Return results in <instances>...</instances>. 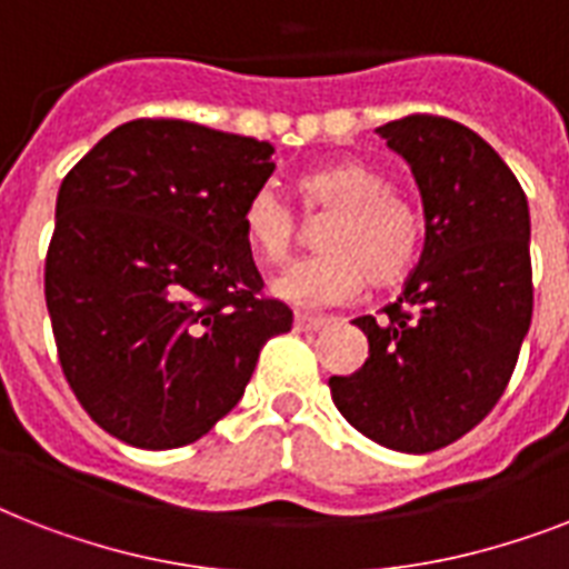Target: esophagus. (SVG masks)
<instances>
[{
	"label": "esophagus",
	"instance_id": "obj_1",
	"mask_svg": "<svg viewBox=\"0 0 569 569\" xmlns=\"http://www.w3.org/2000/svg\"><path fill=\"white\" fill-rule=\"evenodd\" d=\"M328 325V319H321V316H307V312H295V330H301V333H307V330H321Z\"/></svg>",
	"mask_w": 569,
	"mask_h": 569
}]
</instances>
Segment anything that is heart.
<instances>
[{
	"mask_svg": "<svg viewBox=\"0 0 569 569\" xmlns=\"http://www.w3.org/2000/svg\"><path fill=\"white\" fill-rule=\"evenodd\" d=\"M303 212L328 214L319 230L321 253L295 262L274 280V295L301 310L351 301L369 277L392 283L413 266L425 221L410 197L389 189V177L363 159L319 164L298 180ZM244 236L266 262L289 259L298 236L292 206L274 189L250 194Z\"/></svg>",
	"mask_w": 569,
	"mask_h": 569,
	"instance_id": "obj_1",
	"label": "heart"
}]
</instances>
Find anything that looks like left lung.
Returning a JSON list of instances; mask_svg holds the SVG:
<instances>
[{
  "label": "left lung",
  "mask_w": 569,
  "mask_h": 569,
  "mask_svg": "<svg viewBox=\"0 0 569 569\" xmlns=\"http://www.w3.org/2000/svg\"><path fill=\"white\" fill-rule=\"evenodd\" d=\"M416 177L425 248L396 303L355 325L369 360L328 380L333 405L387 449L460 440L502 398L531 325L529 200L463 123L410 114L378 127Z\"/></svg>",
  "instance_id": "8db88e82"
}]
</instances>
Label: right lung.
I'll return each mask as SVG.
<instances>
[{
	"mask_svg": "<svg viewBox=\"0 0 569 569\" xmlns=\"http://www.w3.org/2000/svg\"><path fill=\"white\" fill-rule=\"evenodd\" d=\"M274 147L129 120L67 173L47 250L58 360L93 422L138 449L200 440L244 396L292 310L262 298L244 206Z\"/></svg>",
	"mask_w": 569,
	"mask_h": 569,
	"instance_id": "obj_1",
	"label": "right lung"
}]
</instances>
